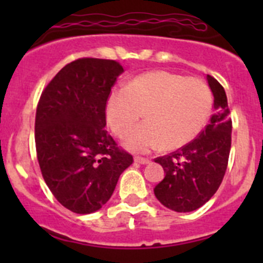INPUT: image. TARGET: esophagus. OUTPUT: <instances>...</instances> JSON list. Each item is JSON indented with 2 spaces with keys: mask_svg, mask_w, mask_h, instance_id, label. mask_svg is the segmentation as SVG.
I'll use <instances>...</instances> for the list:
<instances>
[{
  "mask_svg": "<svg viewBox=\"0 0 263 263\" xmlns=\"http://www.w3.org/2000/svg\"><path fill=\"white\" fill-rule=\"evenodd\" d=\"M135 161L139 164H148L150 163V159H146V158H141V156H136L135 158Z\"/></svg>",
  "mask_w": 263,
  "mask_h": 263,
  "instance_id": "1",
  "label": "esophagus"
}]
</instances>
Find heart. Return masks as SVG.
<instances>
[{
    "instance_id": "obj_1",
    "label": "heart",
    "mask_w": 263,
    "mask_h": 263,
    "mask_svg": "<svg viewBox=\"0 0 263 263\" xmlns=\"http://www.w3.org/2000/svg\"><path fill=\"white\" fill-rule=\"evenodd\" d=\"M211 109L213 94L206 82L151 71L110 90L105 115L113 134L122 137L144 112L146 121L127 135L124 145L147 153L163 145L169 150L187 145L206 126Z\"/></svg>"
}]
</instances>
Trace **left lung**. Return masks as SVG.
I'll return each mask as SVG.
<instances>
[{"label":"left lung","mask_w":263,"mask_h":263,"mask_svg":"<svg viewBox=\"0 0 263 263\" xmlns=\"http://www.w3.org/2000/svg\"><path fill=\"white\" fill-rule=\"evenodd\" d=\"M208 82L214 94L215 113L198 136L169 155L155 159L165 177L154 188L156 198L177 213H190L205 205L221 184L232 146V119L224 87L213 76Z\"/></svg>","instance_id":"8db88e82"}]
</instances>
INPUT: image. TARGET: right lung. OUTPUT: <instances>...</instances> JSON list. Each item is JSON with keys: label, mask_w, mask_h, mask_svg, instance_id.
<instances>
[{"label": "right lung", "mask_w": 263, "mask_h": 263, "mask_svg": "<svg viewBox=\"0 0 263 263\" xmlns=\"http://www.w3.org/2000/svg\"><path fill=\"white\" fill-rule=\"evenodd\" d=\"M122 72L113 60L79 58L50 80L39 99L35 147L42 176L72 213L102 209L134 163L105 129L108 95Z\"/></svg>", "instance_id": "obj_1"}]
</instances>
